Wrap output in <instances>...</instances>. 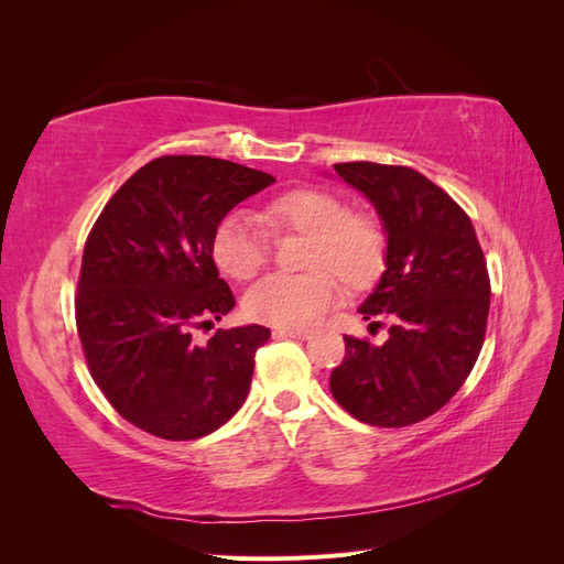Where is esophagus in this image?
Wrapping results in <instances>:
<instances>
[{
	"instance_id": "obj_1",
	"label": "esophagus",
	"mask_w": 564,
	"mask_h": 564,
	"mask_svg": "<svg viewBox=\"0 0 564 564\" xmlns=\"http://www.w3.org/2000/svg\"><path fill=\"white\" fill-rule=\"evenodd\" d=\"M272 336L275 338H299V340H308L313 338V332L311 329H275L272 332Z\"/></svg>"
}]
</instances>
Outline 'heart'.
I'll list each match as a JSON object with an SVG mask.
<instances>
[{
	"label": "heart",
	"instance_id": "heart-1",
	"mask_svg": "<svg viewBox=\"0 0 564 564\" xmlns=\"http://www.w3.org/2000/svg\"><path fill=\"white\" fill-rule=\"evenodd\" d=\"M308 235L301 275H265L245 294V313L272 327L296 329L315 322L340 296V284L365 289L379 280L386 265V232L369 214H352L348 204L315 187H299L261 209L259 218L235 212L214 230L216 265L235 280H249L268 261V231ZM330 269L327 271L326 268Z\"/></svg>",
	"mask_w": 564,
	"mask_h": 564
}]
</instances>
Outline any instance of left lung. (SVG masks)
<instances>
[{"label": "left lung", "instance_id": "left-lung-1", "mask_svg": "<svg viewBox=\"0 0 564 564\" xmlns=\"http://www.w3.org/2000/svg\"><path fill=\"white\" fill-rule=\"evenodd\" d=\"M334 169L379 214L386 270L357 311L390 324L381 346L344 338L346 357L329 388L357 421L402 429L435 414L468 379L487 329V263L466 212L414 169L373 162Z\"/></svg>", "mask_w": 564, "mask_h": 564}]
</instances>
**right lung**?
I'll list each match as a JSON object with an SVG mask.
<instances>
[{"mask_svg":"<svg viewBox=\"0 0 564 564\" xmlns=\"http://www.w3.org/2000/svg\"><path fill=\"white\" fill-rule=\"evenodd\" d=\"M272 181L228 160L169 155L100 212L82 256L77 332L96 386L135 429L197 440L245 404L270 329H218L207 344L193 329L235 308L214 263L216 226Z\"/></svg>","mask_w":564,"mask_h":564,"instance_id":"add662e5","label":"right lung"}]
</instances>
